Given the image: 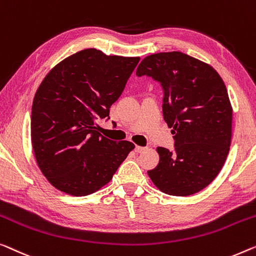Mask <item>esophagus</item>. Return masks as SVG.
<instances>
[{
	"label": "esophagus",
	"instance_id": "obj_1",
	"mask_svg": "<svg viewBox=\"0 0 256 256\" xmlns=\"http://www.w3.org/2000/svg\"><path fill=\"white\" fill-rule=\"evenodd\" d=\"M134 150H136V152H141L146 150V147H142V146H136Z\"/></svg>",
	"mask_w": 256,
	"mask_h": 256
}]
</instances>
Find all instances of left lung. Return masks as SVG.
I'll use <instances>...</instances> for the list:
<instances>
[{"label":"left lung","instance_id":"1","mask_svg":"<svg viewBox=\"0 0 256 256\" xmlns=\"http://www.w3.org/2000/svg\"><path fill=\"white\" fill-rule=\"evenodd\" d=\"M136 76L161 82L163 117L176 141L174 152L156 148L160 162L148 176L170 196L198 193L220 174L230 150L232 106L226 84L209 64L180 52L144 57Z\"/></svg>","mask_w":256,"mask_h":256}]
</instances>
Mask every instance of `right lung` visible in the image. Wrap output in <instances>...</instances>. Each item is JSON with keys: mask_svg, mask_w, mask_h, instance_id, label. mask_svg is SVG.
<instances>
[{"mask_svg": "<svg viewBox=\"0 0 256 256\" xmlns=\"http://www.w3.org/2000/svg\"><path fill=\"white\" fill-rule=\"evenodd\" d=\"M140 57L84 49L52 68L33 98L30 139L47 180L70 196H88L112 180L134 144L109 140L96 120L124 90Z\"/></svg>", "mask_w": 256, "mask_h": 256, "instance_id": "obj_1", "label": "right lung"}]
</instances>
